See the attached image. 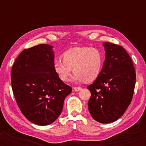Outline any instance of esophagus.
Masks as SVG:
<instances>
[{
    "label": "esophagus",
    "mask_w": 146,
    "mask_h": 146,
    "mask_svg": "<svg viewBox=\"0 0 146 146\" xmlns=\"http://www.w3.org/2000/svg\"><path fill=\"white\" fill-rule=\"evenodd\" d=\"M74 90L75 91L78 92V91L81 90H82V88H81V87H74Z\"/></svg>",
    "instance_id": "esophagus-1"
}]
</instances>
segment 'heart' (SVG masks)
I'll use <instances>...</instances> for the list:
<instances>
[{
    "label": "heart",
    "instance_id": "1",
    "mask_svg": "<svg viewBox=\"0 0 146 146\" xmlns=\"http://www.w3.org/2000/svg\"><path fill=\"white\" fill-rule=\"evenodd\" d=\"M62 58L54 60V68L60 78L67 81L72 72L77 82H92L98 77L104 64V56L95 48L78 47L66 51Z\"/></svg>",
    "mask_w": 146,
    "mask_h": 146
}]
</instances>
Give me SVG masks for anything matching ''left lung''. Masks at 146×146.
Wrapping results in <instances>:
<instances>
[{
    "label": "left lung",
    "instance_id": "1",
    "mask_svg": "<svg viewBox=\"0 0 146 146\" xmlns=\"http://www.w3.org/2000/svg\"><path fill=\"white\" fill-rule=\"evenodd\" d=\"M105 61L98 77L88 86L91 96L88 106L94 119L108 123L119 119L132 100L135 72L130 56L121 46L103 44Z\"/></svg>",
    "mask_w": 146,
    "mask_h": 146
}]
</instances>
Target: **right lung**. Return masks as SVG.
Listing matches in <instances>:
<instances>
[{"label":"right lung","mask_w":146,"mask_h":146,"mask_svg":"<svg viewBox=\"0 0 146 146\" xmlns=\"http://www.w3.org/2000/svg\"><path fill=\"white\" fill-rule=\"evenodd\" d=\"M52 48L38 44L24 50L11 70L12 88L21 112L39 125L50 124L58 117L65 98L72 90L56 73Z\"/></svg>","instance_id":"1"}]
</instances>
